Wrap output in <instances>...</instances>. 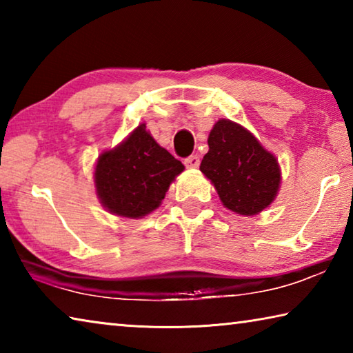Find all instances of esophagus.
Masks as SVG:
<instances>
[{"label": "esophagus", "instance_id": "esophagus-1", "mask_svg": "<svg viewBox=\"0 0 353 353\" xmlns=\"http://www.w3.org/2000/svg\"><path fill=\"white\" fill-rule=\"evenodd\" d=\"M183 163H185V166H187V168H198L201 160H199L198 155H190V157L185 159Z\"/></svg>", "mask_w": 353, "mask_h": 353}]
</instances>
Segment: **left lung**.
Segmentation results:
<instances>
[{"instance_id":"obj_1","label":"left lung","mask_w":353,"mask_h":353,"mask_svg":"<svg viewBox=\"0 0 353 353\" xmlns=\"http://www.w3.org/2000/svg\"><path fill=\"white\" fill-rule=\"evenodd\" d=\"M201 171L214 185L224 207L248 216L270 205L280 185L277 159L249 130L229 119L213 126Z\"/></svg>"}]
</instances>
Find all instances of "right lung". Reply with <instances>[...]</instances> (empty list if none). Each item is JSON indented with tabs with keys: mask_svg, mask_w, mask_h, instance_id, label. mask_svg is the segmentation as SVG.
Instances as JSON below:
<instances>
[{
	"mask_svg": "<svg viewBox=\"0 0 353 353\" xmlns=\"http://www.w3.org/2000/svg\"><path fill=\"white\" fill-rule=\"evenodd\" d=\"M182 171L181 160L159 146L140 124L126 141L99 155L94 183L110 213L141 218L162 204L170 183Z\"/></svg>",
	"mask_w": 353,
	"mask_h": 353,
	"instance_id": "right-lung-1",
	"label": "right lung"
}]
</instances>
